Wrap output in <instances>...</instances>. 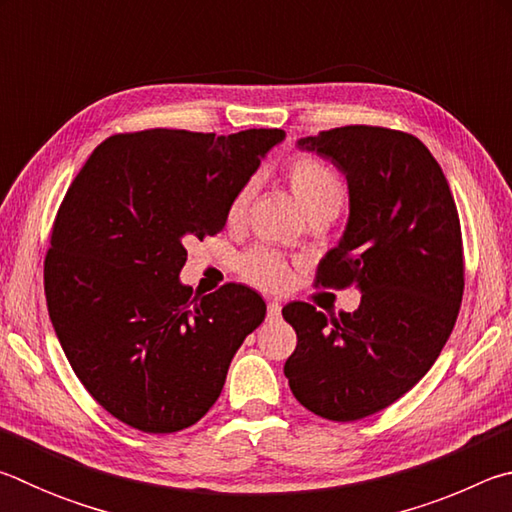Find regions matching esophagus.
<instances>
[{"label":"esophagus","mask_w":512,"mask_h":512,"mask_svg":"<svg viewBox=\"0 0 512 512\" xmlns=\"http://www.w3.org/2000/svg\"><path fill=\"white\" fill-rule=\"evenodd\" d=\"M282 305L277 300H268V318H280Z\"/></svg>","instance_id":"esophagus-1"}]
</instances>
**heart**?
Masks as SVG:
<instances>
[{"label":"heart","mask_w":512,"mask_h":512,"mask_svg":"<svg viewBox=\"0 0 512 512\" xmlns=\"http://www.w3.org/2000/svg\"><path fill=\"white\" fill-rule=\"evenodd\" d=\"M287 183L291 187L293 198H296L302 212L307 216H336L345 203V187L341 183V178L336 176L332 169L325 167L323 162H318L314 158L293 160L287 167ZM255 187V180H248V183L232 196L228 207L230 221H239L241 216H244L250 205V198L255 196ZM239 271L248 282L266 289L282 287L289 277L287 262L268 248L248 250V253L239 259Z\"/></svg>","instance_id":"b5f03b06"}]
</instances>
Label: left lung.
Segmentation results:
<instances>
[{
    "label": "left lung",
    "mask_w": 512,
    "mask_h": 512,
    "mask_svg": "<svg viewBox=\"0 0 512 512\" xmlns=\"http://www.w3.org/2000/svg\"><path fill=\"white\" fill-rule=\"evenodd\" d=\"M298 149L348 180V223L318 282L354 284L361 302L339 318L289 302L282 316L298 345L284 375L305 409L352 422L409 393L445 348L463 298L461 221L443 169L409 133L343 126Z\"/></svg>",
    "instance_id": "left-lung-1"
}]
</instances>
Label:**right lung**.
Returning <instances> with one entry per match:
<instances>
[{
	"label": "right lung",
	"mask_w": 512,
	"mask_h": 512,
	"mask_svg": "<svg viewBox=\"0 0 512 512\" xmlns=\"http://www.w3.org/2000/svg\"><path fill=\"white\" fill-rule=\"evenodd\" d=\"M282 140L280 128L115 135L67 189L45 259L49 318L81 384L128 427L196 424L262 325L257 291L192 300L180 271L185 244L225 228L232 196Z\"/></svg>",
	"instance_id": "obj_1"
}]
</instances>
